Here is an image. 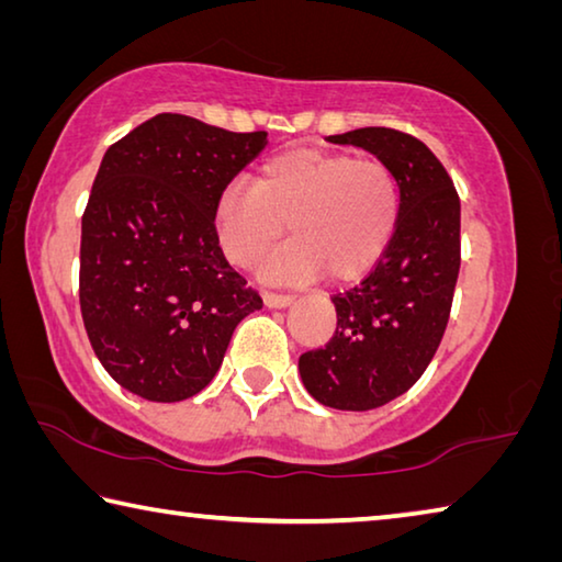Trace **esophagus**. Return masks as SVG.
Returning <instances> with one entry per match:
<instances>
[{
    "label": "esophagus",
    "mask_w": 562,
    "mask_h": 562,
    "mask_svg": "<svg viewBox=\"0 0 562 562\" xmlns=\"http://www.w3.org/2000/svg\"><path fill=\"white\" fill-rule=\"evenodd\" d=\"M262 300H265V304H268V307H272V310L290 307V304L294 302L292 294H278V292H265Z\"/></svg>",
    "instance_id": "34e87169"
}]
</instances>
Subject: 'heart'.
<instances>
[{
  "mask_svg": "<svg viewBox=\"0 0 562 562\" xmlns=\"http://www.w3.org/2000/svg\"><path fill=\"white\" fill-rule=\"evenodd\" d=\"M401 218V183L381 159L288 149L270 157L252 187H231L216 203V228L231 262L250 265L288 231L265 262L274 282L356 280L381 260Z\"/></svg>",
  "mask_w": 562,
  "mask_h": 562,
  "instance_id": "heart-1",
  "label": "heart"
}]
</instances>
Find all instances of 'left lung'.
<instances>
[{
    "label": "left lung",
    "mask_w": 562,
    "mask_h": 562,
    "mask_svg": "<svg viewBox=\"0 0 562 562\" xmlns=\"http://www.w3.org/2000/svg\"><path fill=\"white\" fill-rule=\"evenodd\" d=\"M385 161L401 183V218L375 268L334 294L336 331L300 356L307 393L336 411H373L425 373L450 319L459 274V196L430 149L391 127L331 135Z\"/></svg>",
    "instance_id": "8db88e82"
}]
</instances>
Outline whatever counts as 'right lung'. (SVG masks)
Here are the masks:
<instances>
[{
    "instance_id": "add662e5",
    "label": "right lung",
    "mask_w": 562,
    "mask_h": 562,
    "mask_svg": "<svg viewBox=\"0 0 562 562\" xmlns=\"http://www.w3.org/2000/svg\"><path fill=\"white\" fill-rule=\"evenodd\" d=\"M268 145L161 112L115 142L80 226V312L125 391L177 403L218 373L236 326L262 307L218 246L216 203Z\"/></svg>"
}]
</instances>
